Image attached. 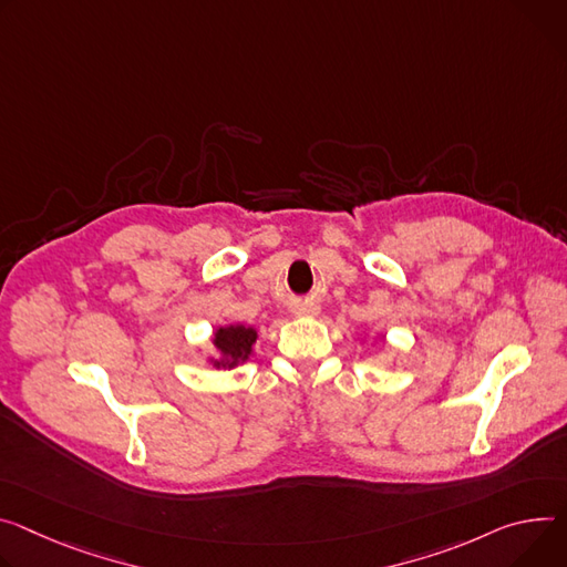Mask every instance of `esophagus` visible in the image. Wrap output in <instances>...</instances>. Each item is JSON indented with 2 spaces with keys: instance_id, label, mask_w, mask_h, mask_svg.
I'll list each match as a JSON object with an SVG mask.
<instances>
[{
  "instance_id": "esophagus-1",
  "label": "esophagus",
  "mask_w": 567,
  "mask_h": 567,
  "mask_svg": "<svg viewBox=\"0 0 567 567\" xmlns=\"http://www.w3.org/2000/svg\"><path fill=\"white\" fill-rule=\"evenodd\" d=\"M293 315H298V317H317L319 315V307L312 305V302H298L293 307Z\"/></svg>"
}]
</instances>
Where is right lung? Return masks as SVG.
<instances>
[{
  "label": "right lung",
  "mask_w": 567,
  "mask_h": 567,
  "mask_svg": "<svg viewBox=\"0 0 567 567\" xmlns=\"http://www.w3.org/2000/svg\"><path fill=\"white\" fill-rule=\"evenodd\" d=\"M257 341V330L250 326H224L215 332V348L219 359H210L215 369H235L244 364L252 354V343Z\"/></svg>",
  "instance_id": "right-lung-1"
}]
</instances>
